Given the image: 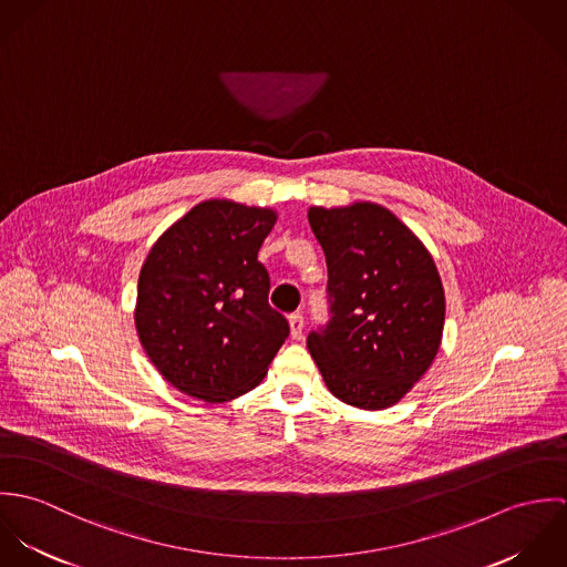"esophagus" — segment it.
Returning <instances> with one entry per match:
<instances>
[{"label": "esophagus", "instance_id": "34e87169", "mask_svg": "<svg viewBox=\"0 0 567 567\" xmlns=\"http://www.w3.org/2000/svg\"><path fill=\"white\" fill-rule=\"evenodd\" d=\"M288 323H290V333H292V338H301V336H303L306 321H303V315H301V312L290 315V317H288Z\"/></svg>", "mask_w": 567, "mask_h": 567}]
</instances>
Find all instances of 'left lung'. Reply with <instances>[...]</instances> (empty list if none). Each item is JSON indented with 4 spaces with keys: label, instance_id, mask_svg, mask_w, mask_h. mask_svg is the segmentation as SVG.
Instances as JSON below:
<instances>
[{
    "label": "left lung",
    "instance_id": "8db88e82",
    "mask_svg": "<svg viewBox=\"0 0 567 567\" xmlns=\"http://www.w3.org/2000/svg\"><path fill=\"white\" fill-rule=\"evenodd\" d=\"M327 261L329 321L308 336L327 389L344 404H398L430 369L445 295L432 255L382 205L310 207Z\"/></svg>",
    "mask_w": 567,
    "mask_h": 567
}]
</instances>
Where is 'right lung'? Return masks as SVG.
<instances>
[{"label": "right lung", "instance_id": "obj_1", "mask_svg": "<svg viewBox=\"0 0 567 567\" xmlns=\"http://www.w3.org/2000/svg\"><path fill=\"white\" fill-rule=\"evenodd\" d=\"M275 223L272 209L205 200L151 248L135 324L151 362L181 393L212 404L240 398L264 380L288 338L257 261Z\"/></svg>", "mask_w": 567, "mask_h": 567}]
</instances>
